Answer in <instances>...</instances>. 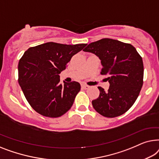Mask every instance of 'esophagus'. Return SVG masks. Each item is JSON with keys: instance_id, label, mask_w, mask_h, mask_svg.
<instances>
[{"instance_id": "obj_1", "label": "esophagus", "mask_w": 159, "mask_h": 159, "mask_svg": "<svg viewBox=\"0 0 159 159\" xmlns=\"http://www.w3.org/2000/svg\"><path fill=\"white\" fill-rule=\"evenodd\" d=\"M81 88L84 89H88L89 88V86H87L86 84H82L81 85Z\"/></svg>"}]
</instances>
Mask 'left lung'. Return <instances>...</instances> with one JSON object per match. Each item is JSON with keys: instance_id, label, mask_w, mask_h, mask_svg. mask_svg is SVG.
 Segmentation results:
<instances>
[{"instance_id": "8db88e82", "label": "left lung", "mask_w": 159, "mask_h": 159, "mask_svg": "<svg viewBox=\"0 0 159 159\" xmlns=\"http://www.w3.org/2000/svg\"><path fill=\"white\" fill-rule=\"evenodd\" d=\"M101 60L102 75H107L108 91L99 86L100 93L92 105L98 113L106 117L123 115L133 106L143 84V62L130 44L104 38L91 42L84 50Z\"/></svg>"}]
</instances>
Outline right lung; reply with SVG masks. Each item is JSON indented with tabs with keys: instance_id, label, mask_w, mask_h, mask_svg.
I'll use <instances>...</instances> for the list:
<instances>
[{
	"instance_id": "obj_1",
	"label": "right lung",
	"mask_w": 159,
	"mask_h": 159,
	"mask_svg": "<svg viewBox=\"0 0 159 159\" xmlns=\"http://www.w3.org/2000/svg\"><path fill=\"white\" fill-rule=\"evenodd\" d=\"M87 44H63L47 42L29 48L19 62V84L34 110L48 117H59L71 108L80 85L64 82L59 74L71 57Z\"/></svg>"
}]
</instances>
